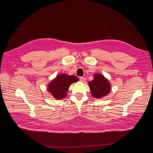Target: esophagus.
Returning <instances> with one entry per match:
<instances>
[{"mask_svg": "<svg viewBox=\"0 0 153 153\" xmlns=\"http://www.w3.org/2000/svg\"><path fill=\"white\" fill-rule=\"evenodd\" d=\"M80 80L82 82H85V80H86V79L85 77H81L80 78Z\"/></svg>", "mask_w": 153, "mask_h": 153, "instance_id": "esophagus-1", "label": "esophagus"}]
</instances>
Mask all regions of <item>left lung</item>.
Wrapping results in <instances>:
<instances>
[{
	"mask_svg": "<svg viewBox=\"0 0 153 153\" xmlns=\"http://www.w3.org/2000/svg\"><path fill=\"white\" fill-rule=\"evenodd\" d=\"M93 77V80L88 82L91 96L93 97L101 99L110 93L111 84L103 74H95Z\"/></svg>",
	"mask_w": 153,
	"mask_h": 153,
	"instance_id": "left-lung-1",
	"label": "left lung"
}]
</instances>
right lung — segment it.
<instances>
[{
  "label": "right lung",
  "mask_w": 153,
  "mask_h": 153,
  "mask_svg": "<svg viewBox=\"0 0 153 153\" xmlns=\"http://www.w3.org/2000/svg\"><path fill=\"white\" fill-rule=\"evenodd\" d=\"M79 81V79L73 75L60 74L53 79L48 85V91L57 100H60L67 96L69 87L73 83Z\"/></svg>",
  "instance_id": "right-lung-1"
}]
</instances>
